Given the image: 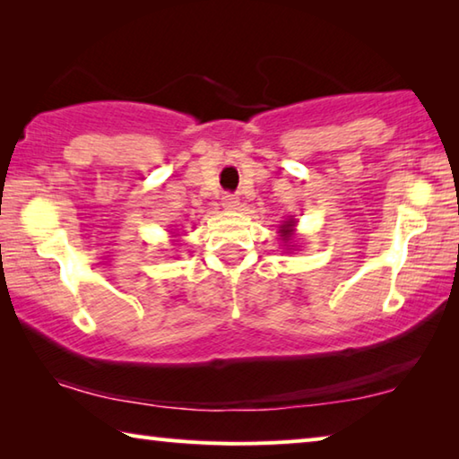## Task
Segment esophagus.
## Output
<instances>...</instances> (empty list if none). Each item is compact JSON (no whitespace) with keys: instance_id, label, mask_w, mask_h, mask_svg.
I'll return each mask as SVG.
<instances>
[{"instance_id":"1","label":"esophagus","mask_w":459,"mask_h":459,"mask_svg":"<svg viewBox=\"0 0 459 459\" xmlns=\"http://www.w3.org/2000/svg\"><path fill=\"white\" fill-rule=\"evenodd\" d=\"M222 206L227 208V211H235V208L238 206V198L235 196V194H224Z\"/></svg>"}]
</instances>
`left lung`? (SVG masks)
<instances>
[{
    "mask_svg": "<svg viewBox=\"0 0 459 459\" xmlns=\"http://www.w3.org/2000/svg\"><path fill=\"white\" fill-rule=\"evenodd\" d=\"M293 227H295V221L290 219L285 221L281 227H279V237L283 238V243H290L291 237H293ZM287 247H293V245H287Z\"/></svg>",
    "mask_w": 459,
    "mask_h": 459,
    "instance_id": "left-lung-1",
    "label": "left lung"
}]
</instances>
